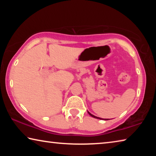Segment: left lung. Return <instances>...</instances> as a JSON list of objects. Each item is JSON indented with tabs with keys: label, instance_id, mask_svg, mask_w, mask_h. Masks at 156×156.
Wrapping results in <instances>:
<instances>
[{
	"label": "left lung",
	"instance_id": "8db88e82",
	"mask_svg": "<svg viewBox=\"0 0 156 156\" xmlns=\"http://www.w3.org/2000/svg\"><path fill=\"white\" fill-rule=\"evenodd\" d=\"M88 113H89V115H90L91 116H92V117H93V118H97V119H100V120H101L102 119V118H98V117H96V116H95V115H92L91 114V113H89V112H88ZM105 120H108V119H105Z\"/></svg>",
	"mask_w": 156,
	"mask_h": 156
}]
</instances>
